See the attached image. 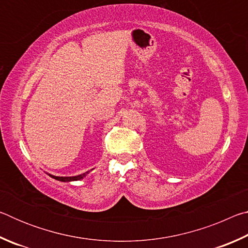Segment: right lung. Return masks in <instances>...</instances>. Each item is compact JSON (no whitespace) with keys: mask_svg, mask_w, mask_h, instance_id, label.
Masks as SVG:
<instances>
[{"mask_svg":"<svg viewBox=\"0 0 248 248\" xmlns=\"http://www.w3.org/2000/svg\"><path fill=\"white\" fill-rule=\"evenodd\" d=\"M87 173H89V171H86V173H84L82 175L73 176V177H59V176H53V175H50V174H48V175L50 176V177H52L54 179L60 180V182H72V180H79V179H82L83 177H85Z\"/></svg>","mask_w":248,"mask_h":248,"instance_id":"obj_1","label":"right lung"}]
</instances>
